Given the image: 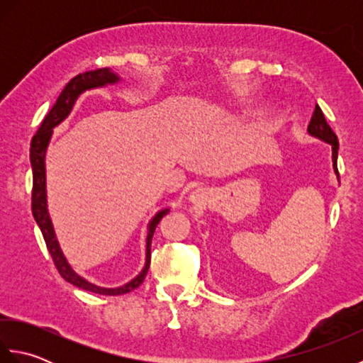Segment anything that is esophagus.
<instances>
[{
	"mask_svg": "<svg viewBox=\"0 0 363 363\" xmlns=\"http://www.w3.org/2000/svg\"><path fill=\"white\" fill-rule=\"evenodd\" d=\"M196 198H198V191H195V194L191 195V199H196Z\"/></svg>",
	"mask_w": 363,
	"mask_h": 363,
	"instance_id": "34e87169",
	"label": "esophagus"
}]
</instances>
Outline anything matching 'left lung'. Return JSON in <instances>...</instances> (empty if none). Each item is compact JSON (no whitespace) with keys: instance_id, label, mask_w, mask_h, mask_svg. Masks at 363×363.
<instances>
[{"instance_id":"left-lung-1","label":"left lung","mask_w":363,"mask_h":363,"mask_svg":"<svg viewBox=\"0 0 363 363\" xmlns=\"http://www.w3.org/2000/svg\"><path fill=\"white\" fill-rule=\"evenodd\" d=\"M307 130L309 134L313 137H318L321 140L328 142L330 146H333V164H334V172L338 177V169H337V156H338V138L335 133L330 126L328 125V121L325 118V113L320 109V106H315L313 115L311 118L309 126H307Z\"/></svg>"}]
</instances>
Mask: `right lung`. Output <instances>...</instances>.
I'll list each match as a JSON object with an SVG mask.
<instances>
[{"mask_svg": "<svg viewBox=\"0 0 363 363\" xmlns=\"http://www.w3.org/2000/svg\"><path fill=\"white\" fill-rule=\"evenodd\" d=\"M117 81H120V78L115 73H112L109 68H99V70H91V72L79 73L78 76H74V78L67 84L65 89L62 90V94H60L59 98L56 99V104H54L51 107V111L46 113L42 125L38 126L35 135L33 137V140H30V154H29L30 167H33V198H30V201L33 203H30V207H33V215L38 228L42 230L46 248H48L51 254V259L54 262V265H56L59 274L62 276L67 282H70L82 290L99 293V295H109V296L125 295V293L133 291L143 282L146 273H148L150 262H151V240H152L154 230H156L160 220L168 213V209L160 211L150 223L148 237H146V262L140 274L118 289H104V287H98L95 284H90L89 281L84 279V277L76 274L72 269V267L67 264L64 254L59 248L56 235H54V229L51 225L48 209H46L45 152H46V146L50 143L52 128L57 126L60 121H64L68 117V113H70L73 109L76 98H78L84 90L94 89V87H103L106 84H113Z\"/></svg>", "mask_w": 363, "mask_h": 363, "instance_id": "obj_1", "label": "right lung"}]
</instances>
